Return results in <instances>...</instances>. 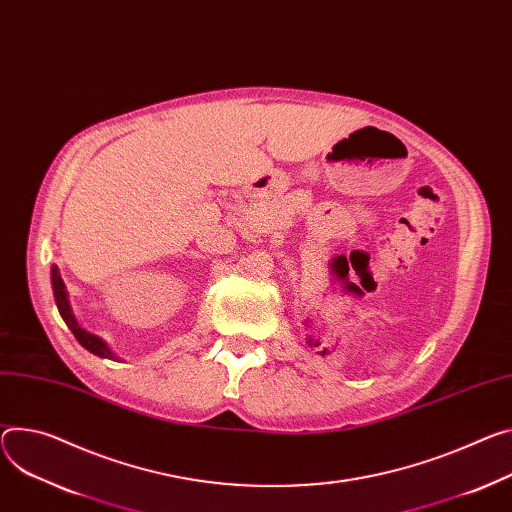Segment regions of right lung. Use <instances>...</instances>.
<instances>
[{"instance_id": "1", "label": "right lung", "mask_w": 512, "mask_h": 512, "mask_svg": "<svg viewBox=\"0 0 512 512\" xmlns=\"http://www.w3.org/2000/svg\"><path fill=\"white\" fill-rule=\"evenodd\" d=\"M51 284H53V294H55L57 308H59V312H61L65 324L71 329V333L75 335V339H77L89 353H94V355L104 357V359H118L116 353H112V349L108 347V343H106L102 337H98V335L89 333V331H85V329L79 327V322H77V318H75V314H73V308H71V302H69L67 286H65V282H63L61 271H59L57 265L51 267Z\"/></svg>"}]
</instances>
